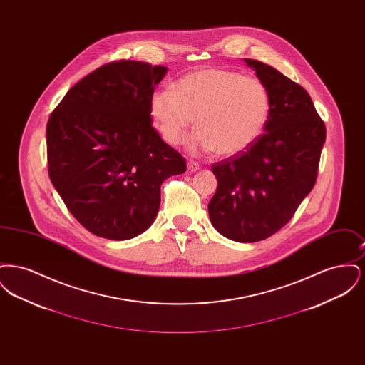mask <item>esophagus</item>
I'll list each match as a JSON object with an SVG mask.
<instances>
[{"label":"esophagus","instance_id":"1","mask_svg":"<svg viewBox=\"0 0 365 365\" xmlns=\"http://www.w3.org/2000/svg\"><path fill=\"white\" fill-rule=\"evenodd\" d=\"M187 170H189L190 173H195V171L200 170V164H198L197 161H194V160H189V161H187Z\"/></svg>","mask_w":365,"mask_h":365}]
</instances>
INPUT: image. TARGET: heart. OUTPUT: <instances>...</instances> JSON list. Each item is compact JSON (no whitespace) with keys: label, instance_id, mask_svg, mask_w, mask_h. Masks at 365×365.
<instances>
[{"label":"heart","instance_id":"b5f03b06","mask_svg":"<svg viewBox=\"0 0 365 365\" xmlns=\"http://www.w3.org/2000/svg\"><path fill=\"white\" fill-rule=\"evenodd\" d=\"M149 113L164 139L182 143L195 122L189 140L194 152L237 156L260 138L271 115L268 87L255 76L222 68L194 71L173 87L157 88Z\"/></svg>","mask_w":365,"mask_h":365}]
</instances>
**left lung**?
Returning a JSON list of instances; mask_svg holds the SVG:
<instances>
[{
    "instance_id": "8db88e82",
    "label": "left lung",
    "mask_w": 365,
    "mask_h": 365,
    "mask_svg": "<svg viewBox=\"0 0 365 365\" xmlns=\"http://www.w3.org/2000/svg\"><path fill=\"white\" fill-rule=\"evenodd\" d=\"M245 63L268 87L271 115L247 150L212 164L217 189L208 212L223 237L257 242L287 225L312 190L326 125L304 87L261 61Z\"/></svg>"
}]
</instances>
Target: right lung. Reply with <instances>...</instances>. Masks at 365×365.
Segmentation results:
<instances>
[{
    "mask_svg": "<svg viewBox=\"0 0 365 365\" xmlns=\"http://www.w3.org/2000/svg\"><path fill=\"white\" fill-rule=\"evenodd\" d=\"M167 67L120 60L68 90L46 125L48 171L72 216L94 235L124 241L146 231L160 187L186 160L160 138L149 101Z\"/></svg>",
    "mask_w": 365,
    "mask_h": 365,
    "instance_id": "1",
    "label": "right lung"
}]
</instances>
